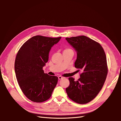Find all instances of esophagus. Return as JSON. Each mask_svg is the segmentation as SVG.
Here are the masks:
<instances>
[{"mask_svg": "<svg viewBox=\"0 0 121 121\" xmlns=\"http://www.w3.org/2000/svg\"><path fill=\"white\" fill-rule=\"evenodd\" d=\"M58 79H59V80H60V79H63L64 77H62V76H59V77H58Z\"/></svg>", "mask_w": 121, "mask_h": 121, "instance_id": "1", "label": "esophagus"}]
</instances>
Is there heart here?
<instances>
[{"label": "heart", "mask_w": 121, "mask_h": 121, "mask_svg": "<svg viewBox=\"0 0 121 121\" xmlns=\"http://www.w3.org/2000/svg\"><path fill=\"white\" fill-rule=\"evenodd\" d=\"M71 50L70 48H66L65 49L64 52H65V51H67V50Z\"/></svg>", "instance_id": "heart-1"}]
</instances>
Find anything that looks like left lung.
Segmentation results:
<instances>
[{"mask_svg":"<svg viewBox=\"0 0 121 121\" xmlns=\"http://www.w3.org/2000/svg\"><path fill=\"white\" fill-rule=\"evenodd\" d=\"M65 39L77 52L75 68L83 71L77 81L69 78V85L65 90L73 101L86 104L97 95L104 85L108 72L106 55L99 43L85 36Z\"/></svg>","mask_w":121,"mask_h":121,"instance_id":"8db88e82","label":"left lung"}]
</instances>
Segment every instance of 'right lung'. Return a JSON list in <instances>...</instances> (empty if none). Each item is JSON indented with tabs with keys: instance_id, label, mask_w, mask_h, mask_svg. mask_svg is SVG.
Wrapping results in <instances>:
<instances>
[{
	"instance_id": "add662e5",
	"label": "right lung",
	"mask_w": 121,
	"mask_h": 121,
	"mask_svg": "<svg viewBox=\"0 0 121 121\" xmlns=\"http://www.w3.org/2000/svg\"><path fill=\"white\" fill-rule=\"evenodd\" d=\"M37 35L25 42L18 51L14 70L21 89L29 99L44 102L51 97L58 78L44 72L49 51L61 39Z\"/></svg>"
}]
</instances>
